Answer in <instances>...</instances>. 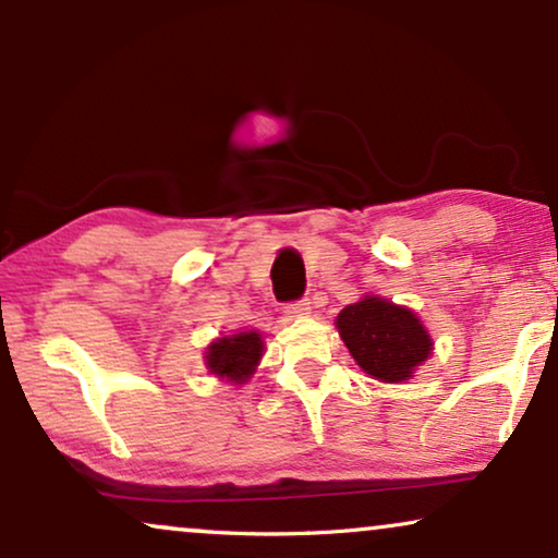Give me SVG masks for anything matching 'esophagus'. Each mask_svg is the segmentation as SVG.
<instances>
[{
  "mask_svg": "<svg viewBox=\"0 0 558 558\" xmlns=\"http://www.w3.org/2000/svg\"><path fill=\"white\" fill-rule=\"evenodd\" d=\"M312 312V307H310V302L307 300H300V302H292L287 307V315L289 317H307Z\"/></svg>",
  "mask_w": 558,
  "mask_h": 558,
  "instance_id": "34e87169",
  "label": "esophagus"
}]
</instances>
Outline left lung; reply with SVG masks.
I'll use <instances>...</instances> for the list:
<instances>
[{
	"mask_svg": "<svg viewBox=\"0 0 558 558\" xmlns=\"http://www.w3.org/2000/svg\"><path fill=\"white\" fill-rule=\"evenodd\" d=\"M342 342L371 378L403 384L429 361L434 340L414 310L365 294L335 319Z\"/></svg>",
	"mask_w": 558,
	"mask_h": 558,
	"instance_id": "8db88e82",
	"label": "left lung"
}]
</instances>
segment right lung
Here are the masks:
<instances>
[{"label": "right lung", "mask_w": 558, "mask_h": 558, "mask_svg": "<svg viewBox=\"0 0 558 558\" xmlns=\"http://www.w3.org/2000/svg\"><path fill=\"white\" fill-rule=\"evenodd\" d=\"M264 355V338L258 330L220 335L205 348V368L231 386H243L254 376Z\"/></svg>", "instance_id": "1"}]
</instances>
